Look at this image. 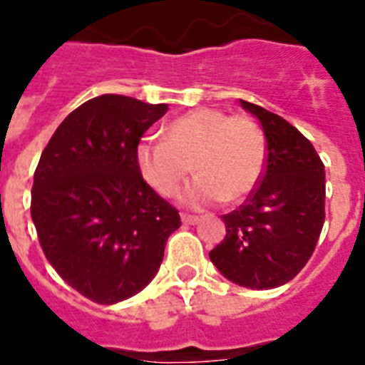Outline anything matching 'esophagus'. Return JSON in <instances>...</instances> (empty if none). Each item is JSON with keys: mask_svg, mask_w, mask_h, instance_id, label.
<instances>
[{"mask_svg": "<svg viewBox=\"0 0 365 365\" xmlns=\"http://www.w3.org/2000/svg\"><path fill=\"white\" fill-rule=\"evenodd\" d=\"M182 222L183 224H197V222H199V218H197L195 214L182 212Z\"/></svg>", "mask_w": 365, "mask_h": 365, "instance_id": "obj_1", "label": "esophagus"}]
</instances>
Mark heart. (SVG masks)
I'll use <instances>...</instances> for the list:
<instances>
[{
    "label": "heart",
    "instance_id": "b5f03b06",
    "mask_svg": "<svg viewBox=\"0 0 365 365\" xmlns=\"http://www.w3.org/2000/svg\"><path fill=\"white\" fill-rule=\"evenodd\" d=\"M266 135L249 115L220 108H197L166 128V139H145L138 147L141 174L157 193L170 197L195 172L182 191L185 205L239 202L255 191L266 166Z\"/></svg>",
    "mask_w": 365,
    "mask_h": 365
}]
</instances>
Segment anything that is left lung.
Returning <instances> with one entry per match:
<instances>
[{"instance_id": "obj_1", "label": "left lung", "mask_w": 365, "mask_h": 365, "mask_svg": "<svg viewBox=\"0 0 365 365\" xmlns=\"http://www.w3.org/2000/svg\"><path fill=\"white\" fill-rule=\"evenodd\" d=\"M241 105L262 124L266 166L247 201L222 216L226 237L210 260L241 287L274 289L291 282L316 249L325 220L324 163L285 118L243 99Z\"/></svg>"}]
</instances>
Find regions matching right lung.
I'll list each match as a JSON object with an SVG mask.
<instances>
[{"label":"right lung","instance_id":"obj_1","mask_svg":"<svg viewBox=\"0 0 365 365\" xmlns=\"http://www.w3.org/2000/svg\"><path fill=\"white\" fill-rule=\"evenodd\" d=\"M168 105L93 97L49 139L34 172L30 214L43 255L97 304L139 293L157 275L178 208L141 176L138 145Z\"/></svg>","mask_w":365,"mask_h":365}]
</instances>
